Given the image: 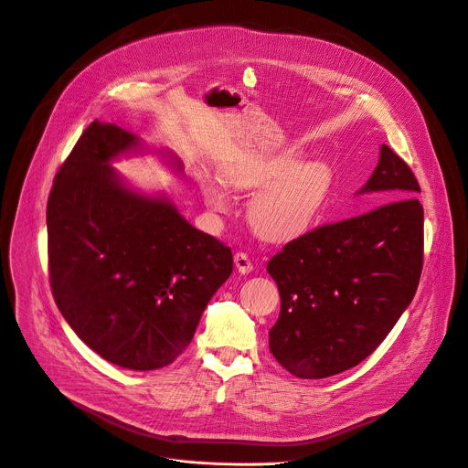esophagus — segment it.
<instances>
[{"mask_svg":"<svg viewBox=\"0 0 468 468\" xmlns=\"http://www.w3.org/2000/svg\"><path fill=\"white\" fill-rule=\"evenodd\" d=\"M233 261H235V267H237V271H239L240 274H248V272H252V269H254L252 261L248 260V256H246L244 252H237V254L233 256Z\"/></svg>","mask_w":468,"mask_h":468,"instance_id":"1","label":"esophagus"}]
</instances>
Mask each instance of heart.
<instances>
[{"label":"heart","instance_id":"obj_1","mask_svg":"<svg viewBox=\"0 0 468 468\" xmlns=\"http://www.w3.org/2000/svg\"><path fill=\"white\" fill-rule=\"evenodd\" d=\"M229 188L258 192L248 205V222L267 242H290L313 229L333 190V171L325 162L306 160L297 150L231 165L224 171ZM199 196L212 214L231 208L229 192L216 178H199Z\"/></svg>","mask_w":468,"mask_h":468}]
</instances>
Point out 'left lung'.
Returning <instances> with one entry per match:
<instances>
[{
	"label": "left lung",
	"instance_id": "obj_1",
	"mask_svg": "<svg viewBox=\"0 0 468 468\" xmlns=\"http://www.w3.org/2000/svg\"><path fill=\"white\" fill-rule=\"evenodd\" d=\"M420 192L410 167L382 144L357 194L389 203L310 231L269 261L280 292L269 348L292 375L318 380L359 365L412 303L423 267Z\"/></svg>",
	"mask_w": 468,
	"mask_h": 468
}]
</instances>
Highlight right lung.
Masks as SVG:
<instances>
[{"label":"right lung","mask_w":468,"mask_h":468,"mask_svg":"<svg viewBox=\"0 0 468 468\" xmlns=\"http://www.w3.org/2000/svg\"><path fill=\"white\" fill-rule=\"evenodd\" d=\"M141 139L93 120L59 167L47 203L54 301L79 338L132 370L173 363L233 271L231 248L186 222L167 194H143L111 164ZM182 173L173 152H158Z\"/></svg>","instance_id":"right-lung-1"}]
</instances>
